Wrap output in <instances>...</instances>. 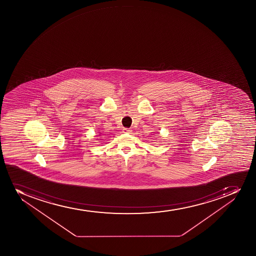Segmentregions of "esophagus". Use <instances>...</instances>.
Masks as SVG:
<instances>
[{
    "mask_svg": "<svg viewBox=\"0 0 256 256\" xmlns=\"http://www.w3.org/2000/svg\"><path fill=\"white\" fill-rule=\"evenodd\" d=\"M132 130H130V128H124V132H126V134H130Z\"/></svg>",
    "mask_w": 256,
    "mask_h": 256,
    "instance_id": "obj_1",
    "label": "esophagus"
}]
</instances>
